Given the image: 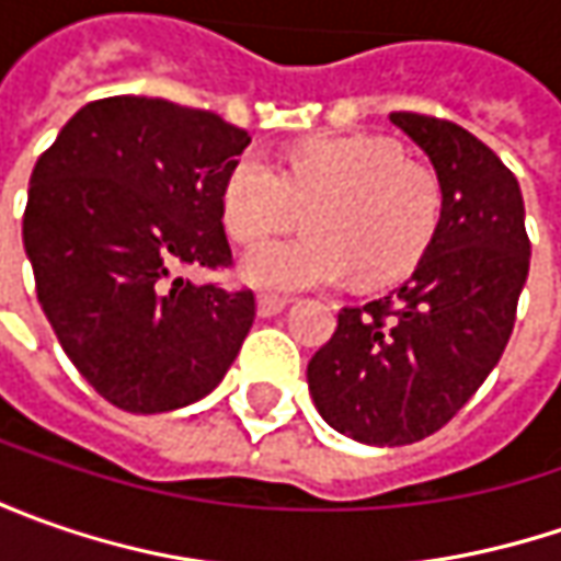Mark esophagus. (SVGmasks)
<instances>
[{
    "label": "esophagus",
    "mask_w": 561,
    "mask_h": 561,
    "mask_svg": "<svg viewBox=\"0 0 561 561\" xmlns=\"http://www.w3.org/2000/svg\"><path fill=\"white\" fill-rule=\"evenodd\" d=\"M287 309V299L284 296H274V293H262L259 296V314L271 318V314H280Z\"/></svg>",
    "instance_id": "esophagus-1"
}]
</instances>
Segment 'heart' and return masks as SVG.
Returning <instances> with one entry per match:
<instances>
[{
  "instance_id": "heart-1",
  "label": "heart",
  "mask_w": 561,
  "mask_h": 561,
  "mask_svg": "<svg viewBox=\"0 0 561 561\" xmlns=\"http://www.w3.org/2000/svg\"><path fill=\"white\" fill-rule=\"evenodd\" d=\"M302 237L249 249L240 274L262 290H306L356 274L362 287L405 277L434 247L443 184L377 134L312 137L293 146L284 171L243 152L221 186L227 233L252 243L302 221Z\"/></svg>"
}]
</instances>
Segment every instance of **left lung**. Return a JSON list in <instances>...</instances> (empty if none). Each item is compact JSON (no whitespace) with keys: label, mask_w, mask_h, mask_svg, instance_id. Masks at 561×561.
Listing matches in <instances>:
<instances>
[{"label":"left lung","mask_w":561,"mask_h":561,"mask_svg":"<svg viewBox=\"0 0 561 561\" xmlns=\"http://www.w3.org/2000/svg\"><path fill=\"white\" fill-rule=\"evenodd\" d=\"M390 121L440 178V233L402 287L340 309L309 362L321 419L368 446L424 440L478 393L512 336L530 265L522 190L496 152L453 121Z\"/></svg>","instance_id":"8db88e82"}]
</instances>
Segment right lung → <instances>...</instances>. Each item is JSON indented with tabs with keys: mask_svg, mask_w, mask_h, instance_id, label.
Wrapping results in <instances>:
<instances>
[{
	"mask_svg": "<svg viewBox=\"0 0 561 561\" xmlns=\"http://www.w3.org/2000/svg\"><path fill=\"white\" fill-rule=\"evenodd\" d=\"M249 134L168 99L87 102L36 159L24 249L61 350L99 397L156 415L211 393L255 318L252 290L171 277L233 262L221 186Z\"/></svg>",
	"mask_w": 561,
	"mask_h": 561,
	"instance_id": "right-lung-1",
	"label": "right lung"
}]
</instances>
